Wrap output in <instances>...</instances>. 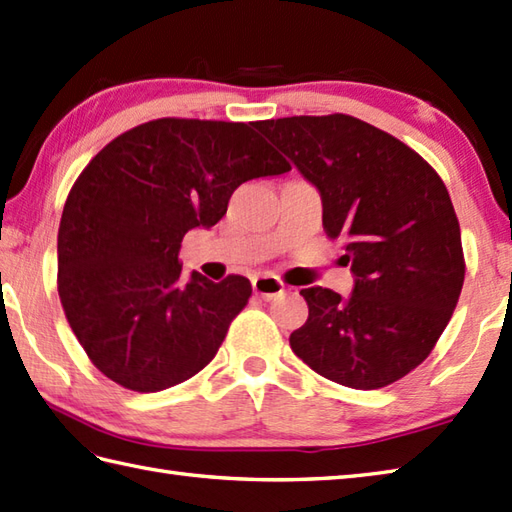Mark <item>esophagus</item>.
Masks as SVG:
<instances>
[{"instance_id": "1", "label": "esophagus", "mask_w": 512, "mask_h": 512, "mask_svg": "<svg viewBox=\"0 0 512 512\" xmlns=\"http://www.w3.org/2000/svg\"><path fill=\"white\" fill-rule=\"evenodd\" d=\"M253 290H255V294L261 296V299L270 301V299H275V296L283 294V283L270 275H261V277L253 279Z\"/></svg>"}]
</instances>
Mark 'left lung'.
Returning <instances> with one entry per match:
<instances>
[{"label": "left lung", "instance_id": "1", "mask_svg": "<svg viewBox=\"0 0 512 512\" xmlns=\"http://www.w3.org/2000/svg\"><path fill=\"white\" fill-rule=\"evenodd\" d=\"M323 200L355 277L347 299L305 288L290 347L331 382L375 390L417 368L441 338L465 281L460 224L441 176L399 139L351 115L255 122Z\"/></svg>", "mask_w": 512, "mask_h": 512}]
</instances>
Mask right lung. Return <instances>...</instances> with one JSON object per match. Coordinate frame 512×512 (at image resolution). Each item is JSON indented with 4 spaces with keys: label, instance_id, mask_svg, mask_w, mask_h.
I'll return each mask as SVG.
<instances>
[{
    "label": "right lung",
    "instance_id": "1",
    "mask_svg": "<svg viewBox=\"0 0 512 512\" xmlns=\"http://www.w3.org/2000/svg\"><path fill=\"white\" fill-rule=\"evenodd\" d=\"M253 124L163 117L126 130L87 165L58 229V296L98 371L159 392L202 371L251 281L185 275L187 231L213 227L237 187L290 172Z\"/></svg>",
    "mask_w": 512,
    "mask_h": 512
}]
</instances>
